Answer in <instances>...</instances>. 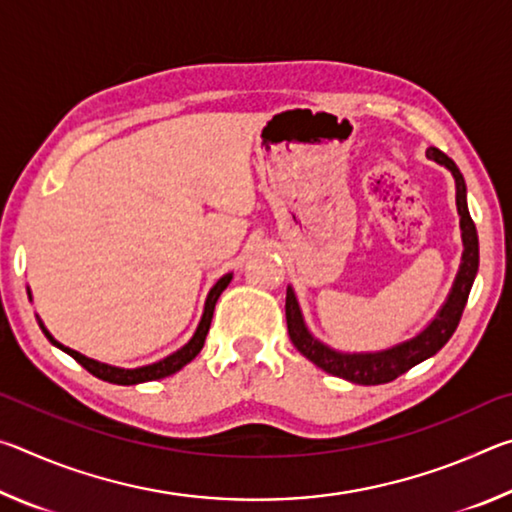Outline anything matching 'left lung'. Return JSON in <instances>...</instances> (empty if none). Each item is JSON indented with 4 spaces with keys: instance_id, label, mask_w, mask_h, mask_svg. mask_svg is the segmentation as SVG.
I'll return each mask as SVG.
<instances>
[{
    "instance_id": "obj_1",
    "label": "left lung",
    "mask_w": 512,
    "mask_h": 512,
    "mask_svg": "<svg viewBox=\"0 0 512 512\" xmlns=\"http://www.w3.org/2000/svg\"><path fill=\"white\" fill-rule=\"evenodd\" d=\"M427 158L443 164L445 169L452 171L454 183H456V210L461 216V237H463V257L461 266H458V273L454 277L452 289H449V296L445 305L438 309V314L431 318V323L420 329L413 339H406L397 345H391L386 350H375V352H341L329 348L327 343L318 341L314 334L309 332L305 323V316H302L300 302L296 298V291L289 284L287 287V327L291 343L296 345L302 357H307L311 363H316L318 368L334 377L348 379L352 384L361 386H377V384H388V381L397 379L404 375L406 370L418 366L424 359H429L436 354L443 345L452 339L456 332L458 320L463 316L467 296H470V289L474 284L476 271H479V237H476L474 221L467 210V189L463 173L458 171L452 158H447L443 151H438L436 146L427 149Z\"/></svg>"
}]
</instances>
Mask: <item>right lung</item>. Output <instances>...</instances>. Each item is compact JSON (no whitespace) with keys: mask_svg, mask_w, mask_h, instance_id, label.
<instances>
[{"mask_svg":"<svg viewBox=\"0 0 512 512\" xmlns=\"http://www.w3.org/2000/svg\"><path fill=\"white\" fill-rule=\"evenodd\" d=\"M230 280H232V273H225L223 277H219V280H216V284L210 289V293H207L201 323H198L194 336L183 345V348L176 350V352H171L169 357H164V359L155 361V363H149V366H140V368H117V366H110V363H101L97 359L85 357V354L76 352L72 348H67V345H63V343H58L54 336L49 334V329L45 327V323H42L38 314H36V318H38L40 329H42V332H45L47 339L54 343L56 348L67 352L69 357H74L76 361H79L81 366L88 370V372H92L94 377H99L103 381H110V384L133 386V384H142V381H153V379H162V377L173 375V372H178L180 368H185L187 363L192 361L196 354L203 350L205 336H207V332H210V323H212V316H214V305H216V300H219L221 293L225 291V287H228V284H230ZM27 293H29V300H31V289H27Z\"/></svg>","mask_w":512,"mask_h":512,"instance_id":"right-lung-1","label":"right lung"}]
</instances>
